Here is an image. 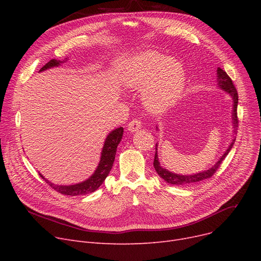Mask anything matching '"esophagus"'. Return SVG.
Listing matches in <instances>:
<instances>
[{"label":"esophagus","mask_w":261,"mask_h":261,"mask_svg":"<svg viewBox=\"0 0 261 261\" xmlns=\"http://www.w3.org/2000/svg\"><path fill=\"white\" fill-rule=\"evenodd\" d=\"M141 128H142V121L139 120V119L131 120L129 122V125H128V130L130 132H135V131H138Z\"/></svg>","instance_id":"34e87169"}]
</instances>
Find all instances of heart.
<instances>
[{
	"label": "heart",
	"mask_w": 261,
	"mask_h": 261,
	"mask_svg": "<svg viewBox=\"0 0 261 261\" xmlns=\"http://www.w3.org/2000/svg\"><path fill=\"white\" fill-rule=\"evenodd\" d=\"M122 82L130 90L141 91L142 101L150 112L161 113L179 98L185 86V72L179 61L148 50L130 61Z\"/></svg>",
	"instance_id": "heart-1"
}]
</instances>
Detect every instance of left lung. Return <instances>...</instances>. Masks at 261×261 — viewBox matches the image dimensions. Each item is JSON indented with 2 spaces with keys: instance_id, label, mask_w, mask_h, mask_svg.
Segmentation results:
<instances>
[{
  "instance_id": "8db88e82",
  "label": "left lung",
  "mask_w": 261,
  "mask_h": 261,
  "mask_svg": "<svg viewBox=\"0 0 261 261\" xmlns=\"http://www.w3.org/2000/svg\"><path fill=\"white\" fill-rule=\"evenodd\" d=\"M217 74H218V85L220 87L223 91H225L227 94H229L232 98V112H231V118H232V125H234V132L236 131L237 125H238V117H237V106H238V93L237 90L232 84L231 79L229 78V76L226 74V72H224L222 68L218 67L217 68ZM158 129V127H156ZM235 143V139L231 141L230 145L228 146L227 150L224 152V154L220 158L215 165L210 168L208 170H204L202 172L199 173H195V174H176L173 173L171 171H168L167 169L163 168L161 166V164L159 162V158H158V148H155V155H154V161H153V166L155 171L158 172V174L162 177L163 180H165L167 183L172 184V185H188V184H194V183H198L200 181H203L205 179H208L212 175H214V173L218 170L219 166L221 165V163L223 162V160L225 159V156L228 154V152L230 151V149L232 148V145ZM155 147H158V144L155 145Z\"/></svg>"
}]
</instances>
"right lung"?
<instances>
[{
  "mask_svg": "<svg viewBox=\"0 0 261 261\" xmlns=\"http://www.w3.org/2000/svg\"><path fill=\"white\" fill-rule=\"evenodd\" d=\"M61 60H56V59H51L48 61L44 66L41 67L40 72L45 71L47 68L54 67V66H58L61 63H63ZM122 133H123V128L119 127L115 130H113L111 133H109L107 136V139L105 141V145L102 147V151H101V156L100 161L97 168H96L95 172L89 177L88 180L85 182H81L75 185H68V186H63V185H56L48 182L45 177L41 174L40 176L51 187L54 188L58 193L66 196H82V195H87L90 193H94L95 190H97L98 187L103 183L106 180V177L108 176L110 170H111L115 154H116V149L118 144L120 143L122 139Z\"/></svg>",
  "mask_w": 261,
  "mask_h": 261,
  "instance_id": "1",
  "label": "right lung"
}]
</instances>
